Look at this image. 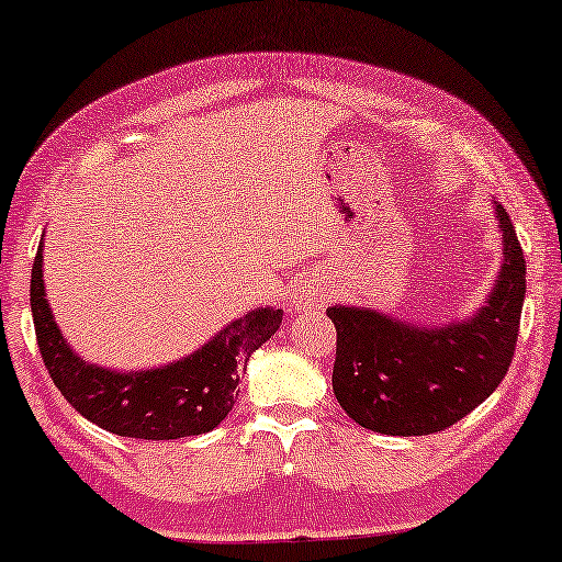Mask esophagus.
<instances>
[{
    "instance_id": "obj_1",
    "label": "esophagus",
    "mask_w": 562,
    "mask_h": 562,
    "mask_svg": "<svg viewBox=\"0 0 562 562\" xmlns=\"http://www.w3.org/2000/svg\"><path fill=\"white\" fill-rule=\"evenodd\" d=\"M327 299H330V286L323 279H304L294 294V307L299 312H312L323 307Z\"/></svg>"
}]
</instances>
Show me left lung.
I'll use <instances>...</instances> for the list:
<instances>
[{
    "mask_svg": "<svg viewBox=\"0 0 562 562\" xmlns=\"http://www.w3.org/2000/svg\"><path fill=\"white\" fill-rule=\"evenodd\" d=\"M504 260L483 307L449 325H413L371 307L335 304L333 392L356 424L387 436L454 426L504 382L519 338L527 260L506 209L493 201Z\"/></svg>",
    "mask_w": 562,
    "mask_h": 562,
    "instance_id": "1",
    "label": "left lung"
}]
</instances>
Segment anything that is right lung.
I'll return each mask as SVG.
<instances>
[{"mask_svg":"<svg viewBox=\"0 0 562 562\" xmlns=\"http://www.w3.org/2000/svg\"><path fill=\"white\" fill-rule=\"evenodd\" d=\"M31 310L50 379L94 426L131 439L170 441L209 434L237 403V384L252 351L279 330L283 310L258 307L232 319L199 351L167 367L115 371L85 361L58 330L43 283V239L33 260Z\"/></svg>","mask_w":562,"mask_h":562,"instance_id":"right-lung-1","label":"right lung"}]
</instances>
